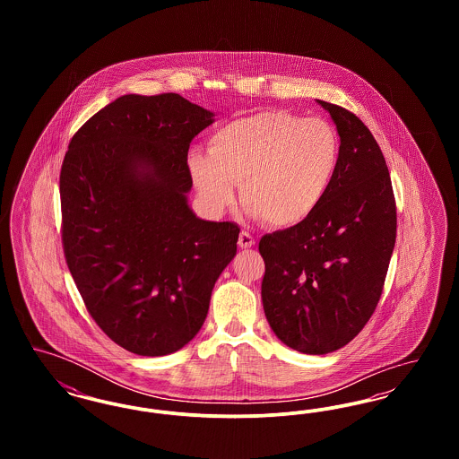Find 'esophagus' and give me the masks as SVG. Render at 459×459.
<instances>
[{
	"label": "esophagus",
	"instance_id": "esophagus-1",
	"mask_svg": "<svg viewBox=\"0 0 459 459\" xmlns=\"http://www.w3.org/2000/svg\"><path fill=\"white\" fill-rule=\"evenodd\" d=\"M238 244H239L240 247H244V249L253 247L255 246V238L249 232H240Z\"/></svg>",
	"mask_w": 459,
	"mask_h": 459
}]
</instances>
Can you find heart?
I'll use <instances>...</instances> for the list:
<instances>
[{
  "instance_id": "1",
  "label": "heart",
  "mask_w": 459,
  "mask_h": 459,
  "mask_svg": "<svg viewBox=\"0 0 459 459\" xmlns=\"http://www.w3.org/2000/svg\"><path fill=\"white\" fill-rule=\"evenodd\" d=\"M341 165V137L324 118L270 109L236 118L213 132L208 154L189 156V170L208 210L236 199L264 225L290 229L325 201Z\"/></svg>"
}]
</instances>
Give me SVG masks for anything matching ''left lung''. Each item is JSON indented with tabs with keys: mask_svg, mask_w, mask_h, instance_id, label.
I'll use <instances>...</instances> for the list:
<instances>
[{
	"mask_svg": "<svg viewBox=\"0 0 459 459\" xmlns=\"http://www.w3.org/2000/svg\"><path fill=\"white\" fill-rule=\"evenodd\" d=\"M327 109L341 137V165L309 219L260 240L263 309L292 350L327 354L370 320L395 244V199L385 158L350 109Z\"/></svg>",
	"mask_w": 459,
	"mask_h": 459,
	"instance_id": "8db88e82",
	"label": "left lung"
}]
</instances>
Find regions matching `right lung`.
I'll return each mask as SVG.
<instances>
[{"mask_svg": "<svg viewBox=\"0 0 459 459\" xmlns=\"http://www.w3.org/2000/svg\"><path fill=\"white\" fill-rule=\"evenodd\" d=\"M213 113L180 94H126L74 134L60 174L62 242L89 315L139 356L184 348L238 251L234 221L187 204L191 141Z\"/></svg>", "mask_w": 459, "mask_h": 459, "instance_id": "add662e5", "label": "right lung"}]
</instances>
